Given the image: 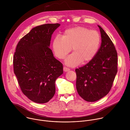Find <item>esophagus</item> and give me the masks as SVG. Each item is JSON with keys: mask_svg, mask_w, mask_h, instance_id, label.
<instances>
[{"mask_svg": "<svg viewBox=\"0 0 130 130\" xmlns=\"http://www.w3.org/2000/svg\"><path fill=\"white\" fill-rule=\"evenodd\" d=\"M69 70H70L69 68H67V67H65V66H64V67H63V70H64V71H69Z\"/></svg>", "mask_w": 130, "mask_h": 130, "instance_id": "esophagus-1", "label": "esophagus"}]
</instances>
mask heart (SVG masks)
Masks as SVG:
<instances>
[{"label":"heart","instance_id":"b5f03b06","mask_svg":"<svg viewBox=\"0 0 130 130\" xmlns=\"http://www.w3.org/2000/svg\"><path fill=\"white\" fill-rule=\"evenodd\" d=\"M101 38L96 30L77 27L67 29L63 37L57 35L54 38L52 48L58 58L63 59L71 51L73 53L65 60V63L70 66H75L81 62H89L97 54L100 44Z\"/></svg>","mask_w":130,"mask_h":130}]
</instances>
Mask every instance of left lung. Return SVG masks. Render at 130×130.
<instances>
[{"label": "left lung", "mask_w": 130, "mask_h": 130, "mask_svg": "<svg viewBox=\"0 0 130 130\" xmlns=\"http://www.w3.org/2000/svg\"><path fill=\"white\" fill-rule=\"evenodd\" d=\"M98 27L102 42L97 54L87 64L75 70L77 91L88 102L96 101L108 93L118 70L115 46L104 30Z\"/></svg>", "instance_id": "1"}]
</instances>
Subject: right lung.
Here are the masks:
<instances>
[{
    "label": "right lung",
    "instance_id": "add662e5",
    "mask_svg": "<svg viewBox=\"0 0 130 130\" xmlns=\"http://www.w3.org/2000/svg\"><path fill=\"white\" fill-rule=\"evenodd\" d=\"M60 24L33 28L18 43L13 68L23 93L38 103L48 102L55 92V81L63 73V64L49 47L51 35Z\"/></svg>",
    "mask_w": 130,
    "mask_h": 130
}]
</instances>
